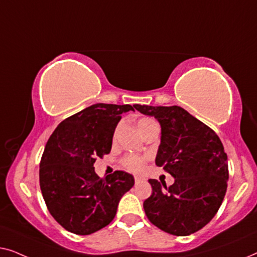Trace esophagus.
Masks as SVG:
<instances>
[{"label":"esophagus","instance_id":"obj_1","mask_svg":"<svg viewBox=\"0 0 257 257\" xmlns=\"http://www.w3.org/2000/svg\"><path fill=\"white\" fill-rule=\"evenodd\" d=\"M135 181L136 184H140V182L145 181V178H143L142 175H135Z\"/></svg>","mask_w":257,"mask_h":257}]
</instances>
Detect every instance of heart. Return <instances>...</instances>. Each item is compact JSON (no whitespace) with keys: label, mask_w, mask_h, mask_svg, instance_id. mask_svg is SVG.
<instances>
[{"label":"heart","mask_w":257,"mask_h":257,"mask_svg":"<svg viewBox=\"0 0 257 257\" xmlns=\"http://www.w3.org/2000/svg\"><path fill=\"white\" fill-rule=\"evenodd\" d=\"M144 120H149V119H142L140 121H144ZM119 127H120V124L118 125L117 131ZM146 160H147L146 157L136 156V154H127V156H125L121 159V164H122V166H124L125 168H127V170H130V171L139 172L144 168V165H145Z\"/></svg>","instance_id":"b5f03b06"}]
</instances>
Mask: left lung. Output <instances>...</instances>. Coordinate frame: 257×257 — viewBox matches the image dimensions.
<instances>
[{
  "mask_svg": "<svg viewBox=\"0 0 257 257\" xmlns=\"http://www.w3.org/2000/svg\"><path fill=\"white\" fill-rule=\"evenodd\" d=\"M152 115L161 126L156 165L174 178L165 182L150 179L152 195L144 201L151 222L161 230L186 236L215 216L227 191V154L215 132L180 106L133 105Z\"/></svg>",
  "mask_w": 257,
  "mask_h": 257,
  "instance_id": "left-lung-1",
  "label": "left lung"
}]
</instances>
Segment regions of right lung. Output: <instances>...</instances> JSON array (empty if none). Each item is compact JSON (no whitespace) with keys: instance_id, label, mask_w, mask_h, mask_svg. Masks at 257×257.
Listing matches in <instances>:
<instances>
[{"instance_id":"add662e5","label":"right lung","mask_w":257,"mask_h":257,"mask_svg":"<svg viewBox=\"0 0 257 257\" xmlns=\"http://www.w3.org/2000/svg\"><path fill=\"white\" fill-rule=\"evenodd\" d=\"M131 105L98 103L66 118L45 145L40 186L49 212L66 230L89 235L114 219L121 196L135 185L122 171L99 178L93 164L108 154L121 114Z\"/></svg>"}]
</instances>
